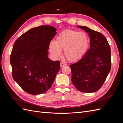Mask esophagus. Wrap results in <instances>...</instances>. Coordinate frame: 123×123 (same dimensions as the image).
I'll use <instances>...</instances> for the list:
<instances>
[{"label": "esophagus", "instance_id": "1", "mask_svg": "<svg viewBox=\"0 0 123 123\" xmlns=\"http://www.w3.org/2000/svg\"><path fill=\"white\" fill-rule=\"evenodd\" d=\"M66 66H67V64H64L63 63H62V62H61V63H60V67H61V68L62 67H63Z\"/></svg>", "mask_w": 123, "mask_h": 123}]
</instances>
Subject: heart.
I'll return each mask as SVG.
<instances>
[{"label": "heart", "mask_w": 123, "mask_h": 123, "mask_svg": "<svg viewBox=\"0 0 123 123\" xmlns=\"http://www.w3.org/2000/svg\"><path fill=\"white\" fill-rule=\"evenodd\" d=\"M89 45V39L84 32L68 30L60 33L54 42L49 44V49L54 57L64 56L70 62L79 60L84 56Z\"/></svg>", "instance_id": "b5f03b06"}]
</instances>
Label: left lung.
<instances>
[{
	"label": "left lung",
	"instance_id": "1",
	"mask_svg": "<svg viewBox=\"0 0 123 123\" xmlns=\"http://www.w3.org/2000/svg\"><path fill=\"white\" fill-rule=\"evenodd\" d=\"M77 27L88 33L90 49L81 59L70 66L71 81L79 91L94 92L101 87L111 71L110 46L101 33L86 26Z\"/></svg>",
	"mask_w": 123,
	"mask_h": 123
}]
</instances>
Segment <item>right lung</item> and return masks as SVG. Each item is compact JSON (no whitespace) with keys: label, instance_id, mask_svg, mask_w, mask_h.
I'll return each mask as SVG.
<instances>
[{"label":"right lung","instance_id":"1","mask_svg":"<svg viewBox=\"0 0 123 123\" xmlns=\"http://www.w3.org/2000/svg\"><path fill=\"white\" fill-rule=\"evenodd\" d=\"M56 31L49 25L32 28L18 37L13 46L10 58L12 78L31 95L46 92L60 70V61H52L48 56Z\"/></svg>","mask_w":123,"mask_h":123}]
</instances>
